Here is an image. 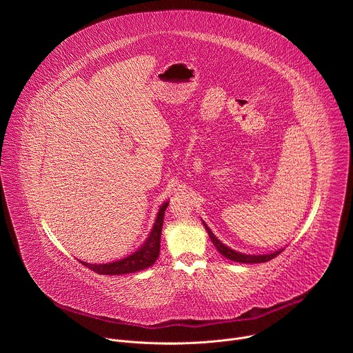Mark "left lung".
I'll return each instance as SVG.
<instances>
[{"instance_id": "obj_1", "label": "left lung", "mask_w": 353, "mask_h": 353, "mask_svg": "<svg viewBox=\"0 0 353 353\" xmlns=\"http://www.w3.org/2000/svg\"><path fill=\"white\" fill-rule=\"evenodd\" d=\"M214 245L216 247V250L219 251V253L228 259V260H232V261H236V263H241V264H259V263H267L272 259H275L278 254H281L283 248H278L275 251H271V253H267V254H244V253H240V251H236V250H232L230 247H228L226 244H223L214 233L212 230L208 228V225L203 221Z\"/></svg>"}]
</instances>
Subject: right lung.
Masks as SVG:
<instances>
[{"label": "right lung", "instance_id": "add662e5", "mask_svg": "<svg viewBox=\"0 0 353 353\" xmlns=\"http://www.w3.org/2000/svg\"><path fill=\"white\" fill-rule=\"evenodd\" d=\"M168 205H169V201H165V203L161 205L157 214L154 226L150 229L146 240L141 244V247H138L134 251V253L106 264H89L85 261H79V263L88 267L89 270L94 271L96 274H102V275L131 274V272H138L150 265H154L161 253V234H162V226L165 219V211Z\"/></svg>", "mask_w": 353, "mask_h": 353}]
</instances>
